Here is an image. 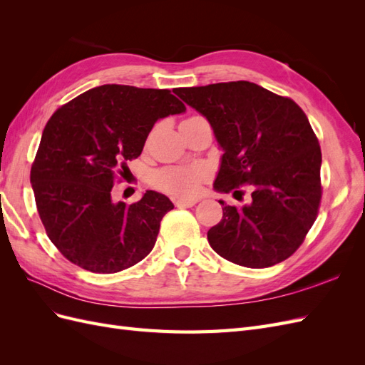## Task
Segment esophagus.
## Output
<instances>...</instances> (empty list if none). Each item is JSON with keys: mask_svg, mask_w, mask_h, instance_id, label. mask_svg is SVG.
I'll return each mask as SVG.
<instances>
[{"mask_svg": "<svg viewBox=\"0 0 365 365\" xmlns=\"http://www.w3.org/2000/svg\"><path fill=\"white\" fill-rule=\"evenodd\" d=\"M196 202H197L196 200H176V201H175V205H176V207L189 208V207H193Z\"/></svg>", "mask_w": 365, "mask_h": 365, "instance_id": "1", "label": "esophagus"}]
</instances>
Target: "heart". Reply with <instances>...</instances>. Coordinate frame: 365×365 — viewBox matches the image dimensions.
<instances>
[{"label":"heart","mask_w":365,"mask_h":365,"mask_svg":"<svg viewBox=\"0 0 365 365\" xmlns=\"http://www.w3.org/2000/svg\"><path fill=\"white\" fill-rule=\"evenodd\" d=\"M195 117L197 115L189 117L187 120ZM208 176L210 169L204 164L169 165V168H163L153 173L152 184L158 190L168 195L178 197H192L200 192L201 184L208 180Z\"/></svg>","instance_id":"obj_1"}]
</instances>
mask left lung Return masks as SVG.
<instances>
[{
	"instance_id": "8db88e82",
	"label": "left lung",
	"mask_w": 365,
	"mask_h": 365,
	"mask_svg": "<svg viewBox=\"0 0 365 365\" xmlns=\"http://www.w3.org/2000/svg\"><path fill=\"white\" fill-rule=\"evenodd\" d=\"M175 94L207 117L224 149L215 189L252 190L248 205L222 202V219L207 233L210 247L247 268L291 257L314 225L323 195L322 149L303 109L247 81L176 88Z\"/></svg>"
}]
</instances>
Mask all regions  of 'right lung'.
<instances>
[{
  "instance_id": "obj_1",
  "label": "right lung",
  "mask_w": 365,
  "mask_h": 365,
  "mask_svg": "<svg viewBox=\"0 0 365 365\" xmlns=\"http://www.w3.org/2000/svg\"><path fill=\"white\" fill-rule=\"evenodd\" d=\"M185 105L170 90L102 85L58 108L47 121L30 182L42 225L62 256L86 271L114 274L145 259L173 204L146 192L113 202V185L140 157L158 118Z\"/></svg>"
}]
</instances>
